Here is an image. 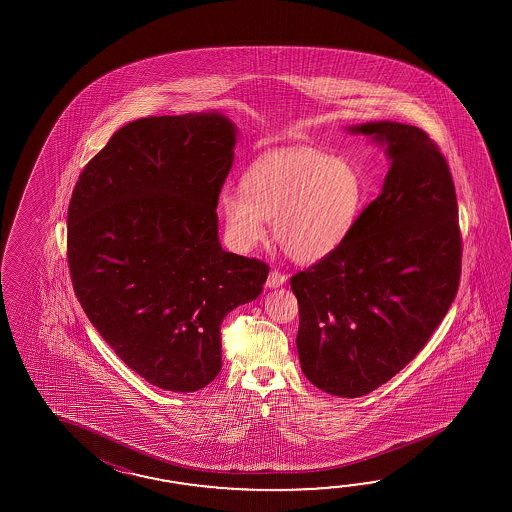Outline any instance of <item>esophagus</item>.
I'll return each mask as SVG.
<instances>
[{"label":"esophagus","instance_id":"34e87169","mask_svg":"<svg viewBox=\"0 0 512 512\" xmlns=\"http://www.w3.org/2000/svg\"><path fill=\"white\" fill-rule=\"evenodd\" d=\"M287 280V276L282 274V272L271 271L269 272V276H267V287L269 289H274V287H280Z\"/></svg>","mask_w":512,"mask_h":512}]
</instances>
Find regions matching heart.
Wrapping results in <instances>:
<instances>
[{
	"instance_id": "heart-1",
	"label": "heart",
	"mask_w": 512,
	"mask_h": 512,
	"mask_svg": "<svg viewBox=\"0 0 512 512\" xmlns=\"http://www.w3.org/2000/svg\"><path fill=\"white\" fill-rule=\"evenodd\" d=\"M241 194L223 192L218 212L232 245L251 251L272 236L298 263H315L338 249L359 219L366 186L348 159L315 148L263 153L241 175Z\"/></svg>"
}]
</instances>
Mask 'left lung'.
Segmentation results:
<instances>
[{"label":"left lung","instance_id":"8db88e82","mask_svg":"<svg viewBox=\"0 0 512 512\" xmlns=\"http://www.w3.org/2000/svg\"><path fill=\"white\" fill-rule=\"evenodd\" d=\"M349 131L386 146L390 172L346 241L291 278L302 371L338 397L377 390L425 348L463 254L452 174L428 133L390 120Z\"/></svg>","mask_w":512,"mask_h":512}]
</instances>
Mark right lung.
I'll return each mask as SVG.
<instances>
[{"label":"right lung","mask_w":512,"mask_h":512,"mask_svg":"<svg viewBox=\"0 0 512 512\" xmlns=\"http://www.w3.org/2000/svg\"><path fill=\"white\" fill-rule=\"evenodd\" d=\"M234 144L219 111L133 120L86 164L67 210L84 313L128 368L168 392L216 379L223 318L269 276L265 261L219 243Z\"/></svg>","instance_id":"right-lung-1"}]
</instances>
